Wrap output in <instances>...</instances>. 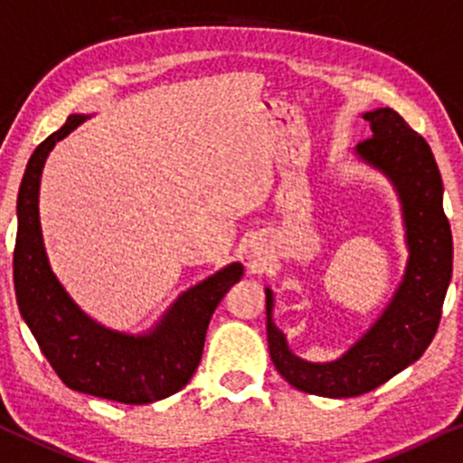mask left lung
I'll return each instance as SVG.
<instances>
[{
    "label": "left lung",
    "instance_id": "left-lung-1",
    "mask_svg": "<svg viewBox=\"0 0 463 463\" xmlns=\"http://www.w3.org/2000/svg\"><path fill=\"white\" fill-rule=\"evenodd\" d=\"M373 137L355 154L383 171L398 190L406 226L409 262L392 303L366 335L335 362L313 364L288 349L273 324V292L267 288L270 360L296 390L326 398H351L374 390L419 360L439 330L453 273L451 226L442 209V177L428 141L392 108L366 112Z\"/></svg>",
    "mask_w": 463,
    "mask_h": 463
}]
</instances>
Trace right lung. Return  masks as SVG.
<instances>
[{
    "instance_id": "1",
    "label": "right lung",
    "mask_w": 463,
    "mask_h": 463,
    "mask_svg": "<svg viewBox=\"0 0 463 463\" xmlns=\"http://www.w3.org/2000/svg\"><path fill=\"white\" fill-rule=\"evenodd\" d=\"M73 114L31 154L18 188L14 292L18 311L70 390L125 404L156 402L180 392L203 355L209 319L224 294L241 279L232 262L175 300L147 335H125L92 322L51 270L42 241L38 194L48 152L82 125Z\"/></svg>"
}]
</instances>
